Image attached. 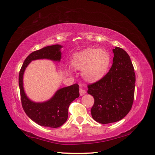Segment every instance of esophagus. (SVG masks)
Segmentation results:
<instances>
[{
  "instance_id": "obj_1",
  "label": "esophagus",
  "mask_w": 155,
  "mask_h": 155,
  "mask_svg": "<svg viewBox=\"0 0 155 155\" xmlns=\"http://www.w3.org/2000/svg\"><path fill=\"white\" fill-rule=\"evenodd\" d=\"M79 93H80L81 96H83V95L86 94V91H85L84 89H83V88H80V89H79Z\"/></svg>"
}]
</instances>
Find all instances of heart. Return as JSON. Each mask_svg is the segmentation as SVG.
Here are the masks:
<instances>
[{
	"label": "heart",
	"mask_w": 155,
	"mask_h": 155,
	"mask_svg": "<svg viewBox=\"0 0 155 155\" xmlns=\"http://www.w3.org/2000/svg\"><path fill=\"white\" fill-rule=\"evenodd\" d=\"M71 63L76 70L82 71V77L85 81L94 83L107 74L110 64V56L104 49L87 48L75 54ZM67 72L72 73L69 68Z\"/></svg>",
	"instance_id": "obj_1"
}]
</instances>
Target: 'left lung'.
Masks as SVG:
<instances>
[{
	"mask_svg": "<svg viewBox=\"0 0 155 155\" xmlns=\"http://www.w3.org/2000/svg\"><path fill=\"white\" fill-rule=\"evenodd\" d=\"M113 65L100 81L88 86L87 93L94 98L91 115L101 124L115 123L129 113L134 100L135 73L127 52L113 49Z\"/></svg>",
	"mask_w": 155,
	"mask_h": 155,
	"instance_id": "obj_1",
	"label": "left lung"
}]
</instances>
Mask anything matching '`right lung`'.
<instances>
[{
	"label": "right lung",
	"mask_w": 155,
	"mask_h": 155,
	"mask_svg": "<svg viewBox=\"0 0 155 155\" xmlns=\"http://www.w3.org/2000/svg\"><path fill=\"white\" fill-rule=\"evenodd\" d=\"M62 48V45H55L32 52L26 58L20 71L18 84L23 109L32 120L42 127L57 128L67 121L69 105L80 95L79 86L74 84L71 86L59 88L48 101L35 102L31 100L25 93L23 76L26 68L32 61L48 59L60 62Z\"/></svg>",
	"instance_id": "1"
}]
</instances>
